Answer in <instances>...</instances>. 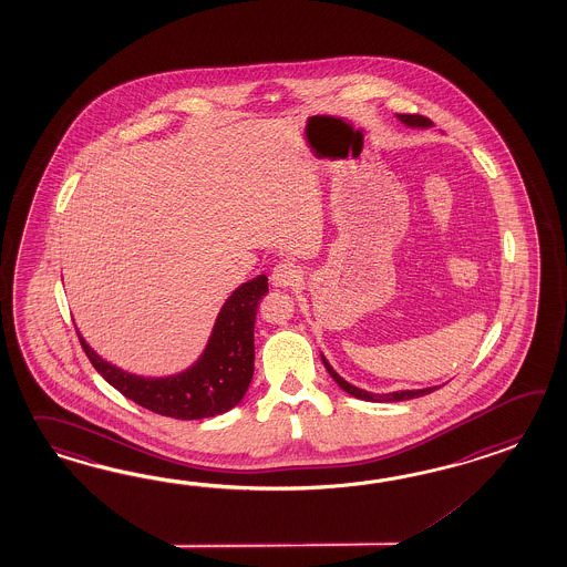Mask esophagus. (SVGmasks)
Segmentation results:
<instances>
[{
    "label": "esophagus",
    "mask_w": 567,
    "mask_h": 567,
    "mask_svg": "<svg viewBox=\"0 0 567 567\" xmlns=\"http://www.w3.org/2000/svg\"><path fill=\"white\" fill-rule=\"evenodd\" d=\"M302 281V269L291 261H281L271 271V284L276 288H293Z\"/></svg>",
    "instance_id": "34e87169"
}]
</instances>
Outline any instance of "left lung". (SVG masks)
Segmentation results:
<instances>
[{"instance_id": "8db88e82", "label": "left lung", "mask_w": 567, "mask_h": 567, "mask_svg": "<svg viewBox=\"0 0 567 567\" xmlns=\"http://www.w3.org/2000/svg\"><path fill=\"white\" fill-rule=\"evenodd\" d=\"M398 118L402 120L406 126H414V128H426V126L433 124L431 120L424 118L421 114H398ZM322 363H324V368L329 371L330 378L339 383L347 394L355 395V398L365 400V402H402V400H412V398L431 394V392H435L436 388H439V385H435V388H424V390H404V392H392V394H371V392H365L361 388H355V385L344 382L341 375L330 368L329 361L324 357H322Z\"/></svg>"}]
</instances>
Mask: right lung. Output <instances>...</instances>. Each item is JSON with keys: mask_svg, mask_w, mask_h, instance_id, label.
I'll return each mask as SVG.
<instances>
[{"mask_svg": "<svg viewBox=\"0 0 567 567\" xmlns=\"http://www.w3.org/2000/svg\"><path fill=\"white\" fill-rule=\"evenodd\" d=\"M267 288V277L257 276L233 291L226 300L210 341L189 369L169 378H138L95 355L81 339L93 368L138 406L177 421H198L235 409L249 388L255 369V317Z\"/></svg>", "mask_w": 567, "mask_h": 567, "instance_id": "obj_1", "label": "right lung"}]
</instances>
